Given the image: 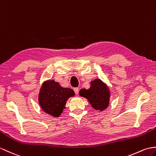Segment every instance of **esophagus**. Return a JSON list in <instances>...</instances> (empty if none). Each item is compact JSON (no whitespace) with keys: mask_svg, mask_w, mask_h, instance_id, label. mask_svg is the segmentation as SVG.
Segmentation results:
<instances>
[{"mask_svg":"<svg viewBox=\"0 0 156 156\" xmlns=\"http://www.w3.org/2000/svg\"><path fill=\"white\" fill-rule=\"evenodd\" d=\"M74 91L75 92L76 94H78V92H79V89L78 88H74Z\"/></svg>","mask_w":156,"mask_h":156,"instance_id":"1","label":"esophagus"}]
</instances>
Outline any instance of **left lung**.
I'll list each match as a JSON object with an SVG mask.
<instances>
[{"mask_svg":"<svg viewBox=\"0 0 156 156\" xmlns=\"http://www.w3.org/2000/svg\"><path fill=\"white\" fill-rule=\"evenodd\" d=\"M80 95L86 98L92 106L96 110L102 111L109 104V90L100 79L92 81L88 90L82 89L80 91Z\"/></svg>","mask_w":156,"mask_h":156,"instance_id":"1","label":"left lung"}]
</instances>
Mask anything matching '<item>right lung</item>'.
I'll list each match as a JSON object with an SVG mask.
<instances>
[{"label":"right lung","instance_id":"right-lung-1","mask_svg":"<svg viewBox=\"0 0 156 156\" xmlns=\"http://www.w3.org/2000/svg\"><path fill=\"white\" fill-rule=\"evenodd\" d=\"M74 96L73 90L62 88L58 82L49 80L42 85L38 101L46 113L54 117H58L65 108L68 98Z\"/></svg>","mask_w":156,"mask_h":156}]
</instances>
